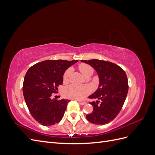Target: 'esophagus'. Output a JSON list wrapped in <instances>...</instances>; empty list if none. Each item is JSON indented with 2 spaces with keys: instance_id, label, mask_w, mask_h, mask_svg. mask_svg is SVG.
Masks as SVG:
<instances>
[{
  "instance_id": "34e87169",
  "label": "esophagus",
  "mask_w": 155,
  "mask_h": 155,
  "mask_svg": "<svg viewBox=\"0 0 155 155\" xmlns=\"http://www.w3.org/2000/svg\"><path fill=\"white\" fill-rule=\"evenodd\" d=\"M78 101H79V104H80V105H85V104H87V103H86V101H83V100H79Z\"/></svg>"
}]
</instances>
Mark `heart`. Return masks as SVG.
<instances>
[{"label": "heart", "mask_w": 155, "mask_h": 155, "mask_svg": "<svg viewBox=\"0 0 155 155\" xmlns=\"http://www.w3.org/2000/svg\"><path fill=\"white\" fill-rule=\"evenodd\" d=\"M79 69L84 76L93 74V68L87 64L81 63L79 65ZM72 71V68H68L63 74V80L68 81L70 74ZM64 95L67 97L73 100H82L91 92V89L87 86H79L72 84L64 88Z\"/></svg>", "instance_id": "heart-1"}]
</instances>
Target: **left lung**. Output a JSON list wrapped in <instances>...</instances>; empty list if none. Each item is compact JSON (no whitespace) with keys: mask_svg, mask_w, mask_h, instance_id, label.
<instances>
[{"mask_svg":"<svg viewBox=\"0 0 155 155\" xmlns=\"http://www.w3.org/2000/svg\"><path fill=\"white\" fill-rule=\"evenodd\" d=\"M81 61L94 68L100 80L98 88L88 97L98 100L90 102L93 111L86 118L94 124H107L118 116L124 104L129 89L127 77L124 70L113 63L98 59Z\"/></svg>","mask_w":155,"mask_h":155,"instance_id":"8db88e82","label":"left lung"}]
</instances>
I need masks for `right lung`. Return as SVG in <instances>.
Wrapping results in <instances>:
<instances>
[{"instance_id":"obj_1","label":"right lung","mask_w":155,"mask_h":155,"mask_svg":"<svg viewBox=\"0 0 155 155\" xmlns=\"http://www.w3.org/2000/svg\"><path fill=\"white\" fill-rule=\"evenodd\" d=\"M78 60H46L36 63L28 70L23 82L22 91L31 116L41 125L59 123L67 109L68 100L51 99L59 85L63 82L66 70Z\"/></svg>"}]
</instances>
